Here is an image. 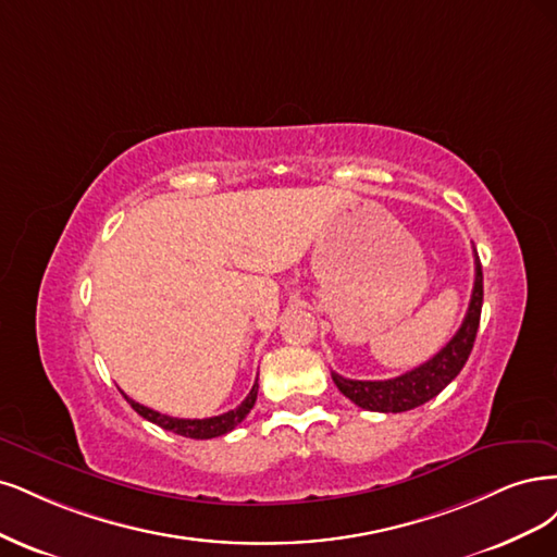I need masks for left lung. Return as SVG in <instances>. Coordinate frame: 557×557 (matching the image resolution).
Wrapping results in <instances>:
<instances>
[{
    "instance_id": "obj_1",
    "label": "left lung",
    "mask_w": 557,
    "mask_h": 557,
    "mask_svg": "<svg viewBox=\"0 0 557 557\" xmlns=\"http://www.w3.org/2000/svg\"><path fill=\"white\" fill-rule=\"evenodd\" d=\"M481 305H483V273L476 257L474 289H472L468 314H465L460 329L451 339H448L446 347H442L423 366L409 370L400 376H393V380L361 382V380H347L343 374L331 372L335 386L354 405L370 411H384V414H398V411L414 409L428 400H433L435 396H440L442 388H446L456 380L462 366L468 363L470 351L476 339V331H479Z\"/></svg>"
}]
</instances>
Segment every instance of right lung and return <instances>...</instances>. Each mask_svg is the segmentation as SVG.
<instances>
[{"mask_svg": "<svg viewBox=\"0 0 557 557\" xmlns=\"http://www.w3.org/2000/svg\"><path fill=\"white\" fill-rule=\"evenodd\" d=\"M257 391H259V384L255 382L252 391L247 393V398L236 409L224 411V414L210 417V419H175V417L159 414V411H154L146 405H140V403H136L127 396H124V398H127V403L138 411L143 419H148L150 423H157L159 428L171 430V433L189 437V440H212V437L231 433V430L236 428L249 414V409H252L255 403H257Z\"/></svg>", "mask_w": 557, "mask_h": 557, "instance_id": "add662e5", "label": "right lung"}]
</instances>
